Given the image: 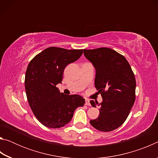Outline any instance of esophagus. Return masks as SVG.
Returning a JSON list of instances; mask_svg holds the SVG:
<instances>
[{
    "mask_svg": "<svg viewBox=\"0 0 158 158\" xmlns=\"http://www.w3.org/2000/svg\"><path fill=\"white\" fill-rule=\"evenodd\" d=\"M85 105L87 106H90V100H88V99H85Z\"/></svg>",
    "mask_w": 158,
    "mask_h": 158,
    "instance_id": "1",
    "label": "esophagus"
}]
</instances>
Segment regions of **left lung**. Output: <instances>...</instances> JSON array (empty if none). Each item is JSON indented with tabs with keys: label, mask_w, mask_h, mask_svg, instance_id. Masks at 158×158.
Here are the masks:
<instances>
[{
	"label": "left lung",
	"mask_w": 158,
	"mask_h": 158,
	"mask_svg": "<svg viewBox=\"0 0 158 158\" xmlns=\"http://www.w3.org/2000/svg\"><path fill=\"white\" fill-rule=\"evenodd\" d=\"M84 54L95 69V86L102 98L100 104L90 101L93 107L100 106V116L90 123L102 132L113 131L123 124L135 101V74L126 58L109 48L84 49Z\"/></svg>",
	"instance_id": "left-lung-1"
}]
</instances>
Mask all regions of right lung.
Segmentation results:
<instances>
[{
    "label": "right lung",
    "mask_w": 158,
    "mask_h": 158,
    "mask_svg": "<svg viewBox=\"0 0 158 158\" xmlns=\"http://www.w3.org/2000/svg\"><path fill=\"white\" fill-rule=\"evenodd\" d=\"M83 49L49 47L29 63L25 75V89L30 107L36 118L47 127L65 126L74 112L84 105L79 95H66L56 87L63 80L65 67L78 60Z\"/></svg>",
    "instance_id": "1"
}]
</instances>
